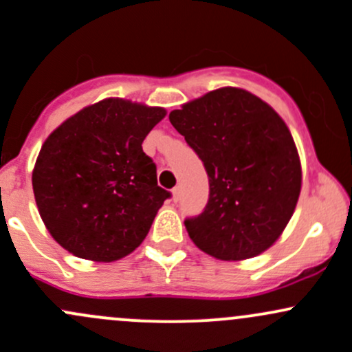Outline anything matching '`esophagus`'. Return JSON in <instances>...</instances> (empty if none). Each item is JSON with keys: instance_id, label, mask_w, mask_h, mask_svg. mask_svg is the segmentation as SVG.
I'll return each instance as SVG.
<instances>
[{"instance_id": "1", "label": "esophagus", "mask_w": 352, "mask_h": 352, "mask_svg": "<svg viewBox=\"0 0 352 352\" xmlns=\"http://www.w3.org/2000/svg\"><path fill=\"white\" fill-rule=\"evenodd\" d=\"M172 195H173V202H179V199H180V188L179 187H175L172 190Z\"/></svg>"}]
</instances>
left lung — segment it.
Wrapping results in <instances>:
<instances>
[{
  "instance_id": "obj_1",
  "label": "left lung",
  "mask_w": 352,
  "mask_h": 352,
  "mask_svg": "<svg viewBox=\"0 0 352 352\" xmlns=\"http://www.w3.org/2000/svg\"><path fill=\"white\" fill-rule=\"evenodd\" d=\"M209 177V201L187 217L199 250L239 261L268 250L290 221L302 187L294 138L260 98L223 87L168 114Z\"/></svg>"
}]
</instances>
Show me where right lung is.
I'll list each match as a JSON object with an SVG mask.
<instances>
[{
  "label": "right lung",
  "instance_id": "obj_1",
  "mask_svg": "<svg viewBox=\"0 0 352 352\" xmlns=\"http://www.w3.org/2000/svg\"><path fill=\"white\" fill-rule=\"evenodd\" d=\"M164 108L104 99L74 114L45 140L32 184L54 239L76 256L120 260L146 238L170 192L142 143Z\"/></svg>",
  "mask_w": 352,
  "mask_h": 352
}]
</instances>
